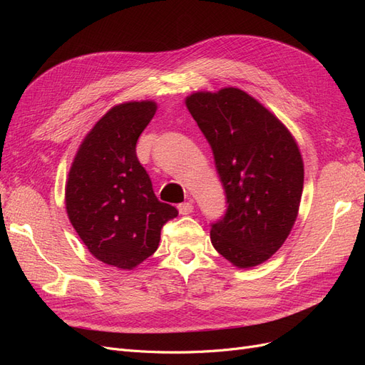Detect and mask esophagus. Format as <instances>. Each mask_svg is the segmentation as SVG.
Instances as JSON below:
<instances>
[{"label": "esophagus", "instance_id": "34e87169", "mask_svg": "<svg viewBox=\"0 0 365 365\" xmlns=\"http://www.w3.org/2000/svg\"><path fill=\"white\" fill-rule=\"evenodd\" d=\"M178 210L181 215H190L193 212V202L192 201H187V202H182L178 205Z\"/></svg>", "mask_w": 365, "mask_h": 365}]
</instances>
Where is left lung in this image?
Here are the masks:
<instances>
[{"mask_svg":"<svg viewBox=\"0 0 365 365\" xmlns=\"http://www.w3.org/2000/svg\"><path fill=\"white\" fill-rule=\"evenodd\" d=\"M185 106L212 146L227 195L212 244L235 267H257L295 224L304 181L300 149L289 129L240 88L196 91Z\"/></svg>","mask_w":365,"mask_h":365,"instance_id":"1","label":"left lung"}]
</instances>
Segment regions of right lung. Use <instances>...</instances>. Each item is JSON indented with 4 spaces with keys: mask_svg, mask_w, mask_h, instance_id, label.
Wrapping results in <instances>:
<instances>
[{
    "mask_svg": "<svg viewBox=\"0 0 365 365\" xmlns=\"http://www.w3.org/2000/svg\"><path fill=\"white\" fill-rule=\"evenodd\" d=\"M153 101L113 106L82 140L65 184L71 225L93 256L130 271L157 251L163 225L178 216L158 201L135 145L157 113Z\"/></svg>",
    "mask_w": 365,
    "mask_h": 365,
    "instance_id": "1",
    "label": "right lung"
}]
</instances>
